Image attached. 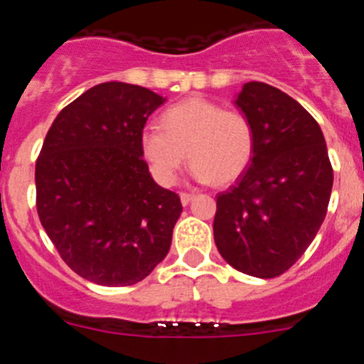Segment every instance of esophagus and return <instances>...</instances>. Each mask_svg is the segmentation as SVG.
Returning a JSON list of instances; mask_svg holds the SVG:
<instances>
[{
  "instance_id": "34e87169",
  "label": "esophagus",
  "mask_w": 364,
  "mask_h": 364,
  "mask_svg": "<svg viewBox=\"0 0 364 364\" xmlns=\"http://www.w3.org/2000/svg\"><path fill=\"white\" fill-rule=\"evenodd\" d=\"M193 198H195V195H193V193H186V191L180 193V202H182L184 205H188Z\"/></svg>"
}]
</instances>
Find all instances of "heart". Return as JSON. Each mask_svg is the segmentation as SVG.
Here are the masks:
<instances>
[{
    "label": "heart",
    "mask_w": 364,
    "mask_h": 364,
    "mask_svg": "<svg viewBox=\"0 0 364 364\" xmlns=\"http://www.w3.org/2000/svg\"><path fill=\"white\" fill-rule=\"evenodd\" d=\"M144 159L162 184H173L186 162L195 178L228 184L252 164L255 131L239 109H224L213 100L188 98L162 112L159 127L140 136Z\"/></svg>",
    "instance_id": "heart-1"
}]
</instances>
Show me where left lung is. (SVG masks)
I'll return each instance as SVG.
<instances>
[{
  "label": "left lung",
  "mask_w": 364,
  "mask_h": 364,
  "mask_svg": "<svg viewBox=\"0 0 364 364\" xmlns=\"http://www.w3.org/2000/svg\"><path fill=\"white\" fill-rule=\"evenodd\" d=\"M237 105L253 124L255 153L235 186L217 195L215 244L235 269L279 277L319 231L333 169L319 124L281 89L250 82Z\"/></svg>",
  "instance_id": "obj_1"
}]
</instances>
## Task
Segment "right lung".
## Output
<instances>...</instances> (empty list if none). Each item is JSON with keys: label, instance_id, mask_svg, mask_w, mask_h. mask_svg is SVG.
<instances>
[{"label": "right lung", "instance_id": "right-lung-1", "mask_svg": "<svg viewBox=\"0 0 364 364\" xmlns=\"http://www.w3.org/2000/svg\"><path fill=\"white\" fill-rule=\"evenodd\" d=\"M164 98L105 82L60 111L36 160L41 226L73 272L102 286L146 279L169 252L180 197L149 175L140 136Z\"/></svg>", "mask_w": 364, "mask_h": 364}]
</instances>
